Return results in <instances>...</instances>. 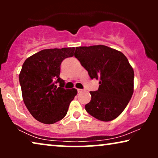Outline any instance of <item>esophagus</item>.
Here are the masks:
<instances>
[{
	"instance_id": "34e87169",
	"label": "esophagus",
	"mask_w": 158,
	"mask_h": 158,
	"mask_svg": "<svg viewBox=\"0 0 158 158\" xmlns=\"http://www.w3.org/2000/svg\"><path fill=\"white\" fill-rule=\"evenodd\" d=\"M83 91H84V90H83V89H77V92L78 93H82Z\"/></svg>"
}]
</instances>
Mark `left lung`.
I'll list each match as a JSON object with an SVG mask.
<instances>
[{"label":"left lung","mask_w":158,"mask_h":158,"mask_svg":"<svg viewBox=\"0 0 158 158\" xmlns=\"http://www.w3.org/2000/svg\"><path fill=\"white\" fill-rule=\"evenodd\" d=\"M75 57L91 79H99L96 91L85 106L90 115L103 122L118 117L134 92V70L124 54L105 45L76 47Z\"/></svg>","instance_id":"obj_1"}]
</instances>
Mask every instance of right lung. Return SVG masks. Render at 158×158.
<instances>
[{
    "mask_svg": "<svg viewBox=\"0 0 158 158\" xmlns=\"http://www.w3.org/2000/svg\"><path fill=\"white\" fill-rule=\"evenodd\" d=\"M75 47L46 49L28 57L19 74L23 102L40 122L52 124L62 119L77 94L75 88L64 89L60 77L63 60L74 55ZM60 83V87L55 85Z\"/></svg>",
    "mask_w": 158,
    "mask_h": 158,
    "instance_id": "1",
    "label": "right lung"
}]
</instances>
